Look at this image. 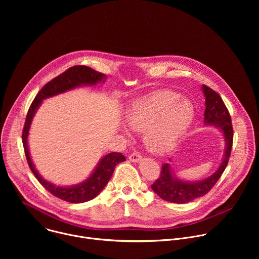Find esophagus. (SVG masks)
I'll return each mask as SVG.
<instances>
[{
  "label": "esophagus",
  "mask_w": 259,
  "mask_h": 259,
  "mask_svg": "<svg viewBox=\"0 0 259 259\" xmlns=\"http://www.w3.org/2000/svg\"><path fill=\"white\" fill-rule=\"evenodd\" d=\"M141 159H142V156H141L138 152H134V153H132V154L129 156V160H130L131 162L137 163V162L141 161Z\"/></svg>",
  "instance_id": "obj_1"
}]
</instances>
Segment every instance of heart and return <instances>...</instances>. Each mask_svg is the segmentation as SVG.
Segmentation results:
<instances>
[{
	"label": "heart",
	"mask_w": 259,
	"mask_h": 259,
	"mask_svg": "<svg viewBox=\"0 0 259 259\" xmlns=\"http://www.w3.org/2000/svg\"><path fill=\"white\" fill-rule=\"evenodd\" d=\"M195 117L193 103L172 91H160L134 101L127 109L126 124L135 132H144L149 149L164 153L190 129Z\"/></svg>",
	"instance_id": "heart-1"
}]
</instances>
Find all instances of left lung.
<instances>
[{
	"mask_svg": "<svg viewBox=\"0 0 259 259\" xmlns=\"http://www.w3.org/2000/svg\"><path fill=\"white\" fill-rule=\"evenodd\" d=\"M202 89L205 95L206 105L204 123L223 131L226 141L224 159L218 169L211 176L201 181L193 182L179 179L173 174L171 166L168 163H164L162 165L161 174L152 184V189L161 199L171 203L186 204L197 198L205 196L215 186L220 176L223 175L231 157L234 130L229 110L217 92L206 85H203Z\"/></svg>",
	"mask_w": 259,
	"mask_h": 259,
	"instance_id": "obj_1",
	"label": "left lung"
}]
</instances>
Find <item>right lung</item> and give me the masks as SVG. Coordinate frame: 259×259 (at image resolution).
<instances>
[{
	"instance_id": "right-lung-1",
	"label": "right lung",
	"mask_w": 259,
	"mask_h": 259,
	"mask_svg": "<svg viewBox=\"0 0 259 259\" xmlns=\"http://www.w3.org/2000/svg\"><path fill=\"white\" fill-rule=\"evenodd\" d=\"M105 79V75L92 69L89 66L75 65L72 67H69L64 72H62L61 75L57 76L56 78L48 82L39 91V93L36 94L32 103L29 106L28 113L25 119L24 128L22 131V142L25 157L31 172L49 193L69 203L78 204L94 199L103 190L110 177H112L116 165H118L121 162H124L126 159L121 153H109L100 160L93 173L83 182L72 187H56L55 184L45 180L39 174V172L35 170L34 165L30 159L27 144V137L30 124L36 109L39 108L44 99L83 85L93 86L101 81L104 82Z\"/></svg>"
}]
</instances>
